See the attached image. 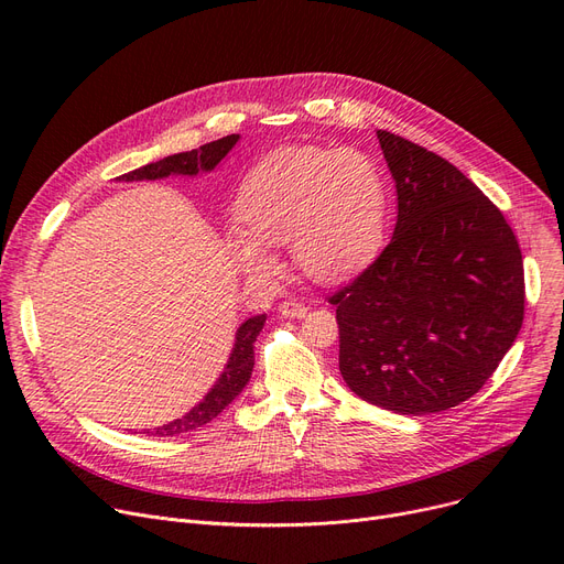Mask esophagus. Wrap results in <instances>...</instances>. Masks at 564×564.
I'll use <instances>...</instances> for the list:
<instances>
[{"label": "esophagus", "instance_id": "1", "mask_svg": "<svg viewBox=\"0 0 564 564\" xmlns=\"http://www.w3.org/2000/svg\"><path fill=\"white\" fill-rule=\"evenodd\" d=\"M306 311H308V308H306L304 304L294 302V300H288V302H281V304H279V313H281L283 317H304Z\"/></svg>", "mask_w": 564, "mask_h": 564}]
</instances>
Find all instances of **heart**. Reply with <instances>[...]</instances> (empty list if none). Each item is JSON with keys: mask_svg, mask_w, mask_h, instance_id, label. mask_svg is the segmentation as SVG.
<instances>
[{"mask_svg": "<svg viewBox=\"0 0 564 564\" xmlns=\"http://www.w3.org/2000/svg\"><path fill=\"white\" fill-rule=\"evenodd\" d=\"M387 183L377 162L354 148H281L262 158L237 189L228 235L232 260L251 274H274L264 245H290L302 272L332 283L359 270L387 226Z\"/></svg>", "mask_w": 564, "mask_h": 564, "instance_id": "heart-1", "label": "heart"}]
</instances>
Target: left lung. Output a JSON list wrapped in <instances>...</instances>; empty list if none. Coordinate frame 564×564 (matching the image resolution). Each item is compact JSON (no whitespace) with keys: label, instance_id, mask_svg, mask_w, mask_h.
Masks as SVG:
<instances>
[{"label":"left lung","instance_id":"8db88e82","mask_svg":"<svg viewBox=\"0 0 564 564\" xmlns=\"http://www.w3.org/2000/svg\"><path fill=\"white\" fill-rule=\"evenodd\" d=\"M398 224L372 264L334 292L347 387L395 413L476 395L523 322V260L498 207L448 160L377 130Z\"/></svg>","mask_w":564,"mask_h":564}]
</instances>
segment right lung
<instances>
[{
  "instance_id": "add662e5",
  "label": "right lung",
  "mask_w": 564,
  "mask_h": 564,
  "mask_svg": "<svg viewBox=\"0 0 564 564\" xmlns=\"http://www.w3.org/2000/svg\"><path fill=\"white\" fill-rule=\"evenodd\" d=\"M237 139H240V134H228L224 139H217V141H210V143L196 148V151L169 155L160 162L145 164L141 169L118 175L116 181H126V183L158 181V177H166V175H196L198 171H213L228 155V151L237 143ZM264 319H267V315H253L242 324L240 329H237L230 359H228L221 377L210 389V393H207L192 411H187L183 419H175L173 423H166L155 430H145V434L148 436H177L183 432L203 427L205 423L217 419L219 413L247 387V381L253 370V343L264 327Z\"/></svg>"
}]
</instances>
